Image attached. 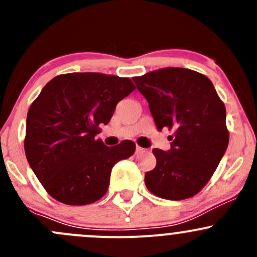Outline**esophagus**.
<instances>
[{"instance_id": "34e87169", "label": "esophagus", "mask_w": 257, "mask_h": 257, "mask_svg": "<svg viewBox=\"0 0 257 257\" xmlns=\"http://www.w3.org/2000/svg\"><path fill=\"white\" fill-rule=\"evenodd\" d=\"M142 152H144L143 148L139 147V145H137V147H136V153H137V154H138V153H142Z\"/></svg>"}]
</instances>
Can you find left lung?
<instances>
[{
	"label": "left lung",
	"mask_w": 257,
	"mask_h": 257,
	"mask_svg": "<svg viewBox=\"0 0 257 257\" xmlns=\"http://www.w3.org/2000/svg\"><path fill=\"white\" fill-rule=\"evenodd\" d=\"M158 131L168 128L172 149H153L157 165L145 173L148 190L168 200L196 195L211 179L229 144L226 109L211 80L167 67L134 77Z\"/></svg>",
	"instance_id": "left-lung-1"
}]
</instances>
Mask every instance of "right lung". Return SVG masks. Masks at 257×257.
<instances>
[{
  "instance_id": "right-lung-1",
  "label": "right lung",
  "mask_w": 257,
  "mask_h": 257,
  "mask_svg": "<svg viewBox=\"0 0 257 257\" xmlns=\"http://www.w3.org/2000/svg\"><path fill=\"white\" fill-rule=\"evenodd\" d=\"M134 89L129 78L95 72L59 74L43 87L28 109L25 152L52 198L79 206L105 195L113 165L132 157L136 143L109 148L95 136Z\"/></svg>"
}]
</instances>
